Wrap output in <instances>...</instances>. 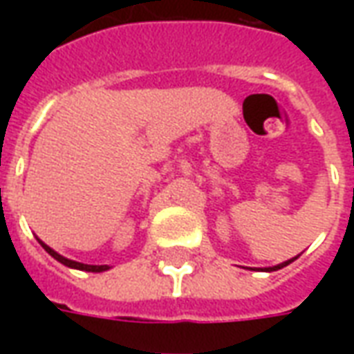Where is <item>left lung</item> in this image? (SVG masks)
<instances>
[{"label": "left lung", "mask_w": 354, "mask_h": 354, "mask_svg": "<svg viewBox=\"0 0 354 354\" xmlns=\"http://www.w3.org/2000/svg\"><path fill=\"white\" fill-rule=\"evenodd\" d=\"M299 258V254H297L296 258H292V260H286V261H282V263H279V266H273V267H261L260 271H266V273H271V271H279V269H282V267H286L288 263H292L294 260H297Z\"/></svg>", "instance_id": "8db88e82"}]
</instances>
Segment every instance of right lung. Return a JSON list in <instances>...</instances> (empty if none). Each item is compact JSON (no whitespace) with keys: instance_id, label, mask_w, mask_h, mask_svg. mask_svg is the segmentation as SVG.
Listing matches in <instances>:
<instances>
[{"instance_id":"1","label":"right lung","mask_w":354,"mask_h":354,"mask_svg":"<svg viewBox=\"0 0 354 354\" xmlns=\"http://www.w3.org/2000/svg\"><path fill=\"white\" fill-rule=\"evenodd\" d=\"M39 241V245L47 250V252L55 258L57 261H60L62 266L66 267H72V269H80V271H88V273H102V271H108L109 266H87V263H80V261H73V260H68V258H64V256H60V254L57 252V250H53L50 246H47L45 243H43L41 239H37Z\"/></svg>"}]
</instances>
